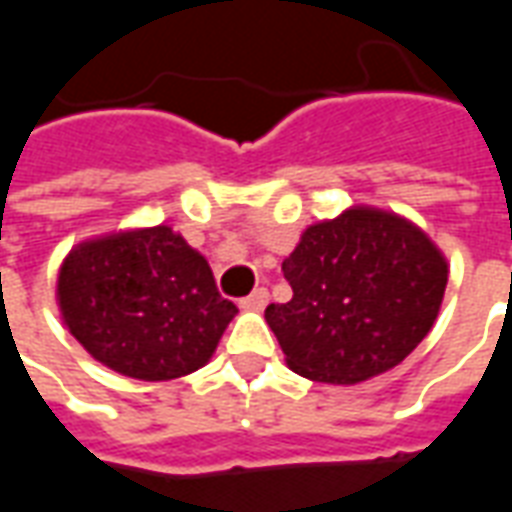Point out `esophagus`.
<instances>
[{"label":"esophagus","instance_id":"34e87169","mask_svg":"<svg viewBox=\"0 0 512 512\" xmlns=\"http://www.w3.org/2000/svg\"><path fill=\"white\" fill-rule=\"evenodd\" d=\"M268 304V290L266 288H255L246 299H241V307L244 310H263Z\"/></svg>","mask_w":512,"mask_h":512}]
</instances>
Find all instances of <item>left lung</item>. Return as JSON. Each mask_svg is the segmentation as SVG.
<instances>
[{
    "label": "left lung",
    "instance_id": "left-lung-1",
    "mask_svg": "<svg viewBox=\"0 0 512 512\" xmlns=\"http://www.w3.org/2000/svg\"><path fill=\"white\" fill-rule=\"evenodd\" d=\"M282 274L293 299L268 304L266 321L288 365L323 384L400 365L430 332L447 288V263L428 235L370 208L307 227Z\"/></svg>",
    "mask_w": 512,
    "mask_h": 512
}]
</instances>
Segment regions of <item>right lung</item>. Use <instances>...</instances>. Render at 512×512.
Masks as SVG:
<instances>
[{"label": "right lung", "mask_w": 512, "mask_h": 512, "mask_svg": "<svg viewBox=\"0 0 512 512\" xmlns=\"http://www.w3.org/2000/svg\"><path fill=\"white\" fill-rule=\"evenodd\" d=\"M57 296L87 354L139 381L194 373L238 312L219 296L205 257L169 227L76 246Z\"/></svg>", "instance_id": "right-lung-1"}]
</instances>
